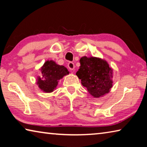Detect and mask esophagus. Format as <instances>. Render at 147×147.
I'll return each mask as SVG.
<instances>
[{
    "mask_svg": "<svg viewBox=\"0 0 147 147\" xmlns=\"http://www.w3.org/2000/svg\"><path fill=\"white\" fill-rule=\"evenodd\" d=\"M69 69H70V70H74V64L73 62H69L67 65Z\"/></svg>",
    "mask_w": 147,
    "mask_h": 147,
    "instance_id": "esophagus-1",
    "label": "esophagus"
}]
</instances>
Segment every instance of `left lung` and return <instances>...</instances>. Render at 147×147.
<instances>
[{"instance_id": "obj_1", "label": "left lung", "mask_w": 147, "mask_h": 147, "mask_svg": "<svg viewBox=\"0 0 147 147\" xmlns=\"http://www.w3.org/2000/svg\"><path fill=\"white\" fill-rule=\"evenodd\" d=\"M76 74L82 86L94 98H100L110 91L113 87V69L108 62L96 57L83 56Z\"/></svg>"}]
</instances>
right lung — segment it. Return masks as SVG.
<instances>
[{"label": "right lung", "instance_id": "1", "mask_svg": "<svg viewBox=\"0 0 147 147\" xmlns=\"http://www.w3.org/2000/svg\"><path fill=\"white\" fill-rule=\"evenodd\" d=\"M41 76H38L36 84L45 93H51L58 86V82L64 76L69 74L67 69L59 65L53 60H47L40 69Z\"/></svg>", "mask_w": 147, "mask_h": 147}]
</instances>
